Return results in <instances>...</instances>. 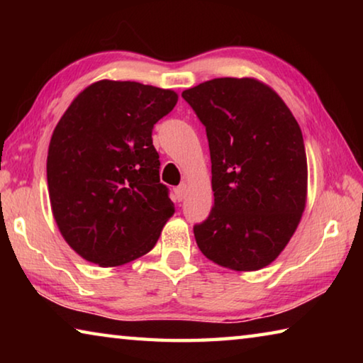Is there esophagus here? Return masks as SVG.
Returning <instances> with one entry per match:
<instances>
[{
	"instance_id": "1",
	"label": "esophagus",
	"mask_w": 363,
	"mask_h": 363,
	"mask_svg": "<svg viewBox=\"0 0 363 363\" xmlns=\"http://www.w3.org/2000/svg\"><path fill=\"white\" fill-rule=\"evenodd\" d=\"M174 194H176L177 201H182L184 199H186V195H187V186H186V184H181L179 187H176L174 189Z\"/></svg>"
}]
</instances>
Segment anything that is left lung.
<instances>
[{
	"instance_id": "1",
	"label": "left lung",
	"mask_w": 363,
	"mask_h": 363,
	"mask_svg": "<svg viewBox=\"0 0 363 363\" xmlns=\"http://www.w3.org/2000/svg\"><path fill=\"white\" fill-rule=\"evenodd\" d=\"M206 128L214 205L194 227L208 259L250 272L275 261L307 200L303 133L284 99L256 78H214L182 93Z\"/></svg>"
}]
</instances>
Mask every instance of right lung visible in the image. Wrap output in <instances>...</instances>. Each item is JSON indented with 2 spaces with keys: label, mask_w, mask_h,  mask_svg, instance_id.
I'll use <instances>...</instances> for the list:
<instances>
[{
  "label": "right lung",
  "mask_w": 363,
  "mask_h": 363,
  "mask_svg": "<svg viewBox=\"0 0 363 363\" xmlns=\"http://www.w3.org/2000/svg\"><path fill=\"white\" fill-rule=\"evenodd\" d=\"M176 102L173 89L99 79L54 128L46 162L51 210L83 259L116 267L155 247L174 203L160 182L152 130Z\"/></svg>",
  "instance_id": "obj_1"
}]
</instances>
